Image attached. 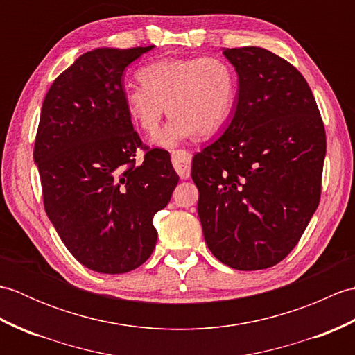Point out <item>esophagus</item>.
Returning <instances> with one entry per match:
<instances>
[{"instance_id":"esophagus-1","label":"esophagus","mask_w":355,"mask_h":355,"mask_svg":"<svg viewBox=\"0 0 355 355\" xmlns=\"http://www.w3.org/2000/svg\"><path fill=\"white\" fill-rule=\"evenodd\" d=\"M172 164L182 180L191 177V154L187 150H172Z\"/></svg>"}]
</instances>
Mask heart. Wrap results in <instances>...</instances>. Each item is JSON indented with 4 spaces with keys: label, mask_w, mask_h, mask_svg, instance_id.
Returning a JSON list of instances; mask_svg holds the SVG:
<instances>
[{
    "label": "heart",
    "mask_w": 355,
    "mask_h": 355,
    "mask_svg": "<svg viewBox=\"0 0 355 355\" xmlns=\"http://www.w3.org/2000/svg\"><path fill=\"white\" fill-rule=\"evenodd\" d=\"M137 78L141 85L125 88V107L132 123L154 135L166 111L172 116L154 139L160 148L177 146L195 132H216L235 107L236 73L223 58L160 59L141 67Z\"/></svg>",
    "instance_id": "heart-1"
}]
</instances>
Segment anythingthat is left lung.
Wrapping results in <instances>:
<instances>
[{
    "instance_id": "1",
    "label": "left lung",
    "mask_w": 355,
    "mask_h": 355,
    "mask_svg": "<svg viewBox=\"0 0 355 355\" xmlns=\"http://www.w3.org/2000/svg\"><path fill=\"white\" fill-rule=\"evenodd\" d=\"M238 96L221 135L192 160L209 250L235 270L276 266L320 201L327 135L305 78L261 47L225 49Z\"/></svg>"
}]
</instances>
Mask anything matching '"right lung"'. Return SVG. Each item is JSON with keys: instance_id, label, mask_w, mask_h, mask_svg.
<instances>
[{"instance_id": "right-lung-1", "label": "right lung", "mask_w": 355, "mask_h": 355, "mask_svg": "<svg viewBox=\"0 0 355 355\" xmlns=\"http://www.w3.org/2000/svg\"><path fill=\"white\" fill-rule=\"evenodd\" d=\"M153 49L87 51L42 103L33 158L45 212L69 252L97 273H126L149 258L153 218L178 183L169 154L141 145L125 107L123 71ZM139 147L147 154L137 165Z\"/></svg>"}]
</instances>
